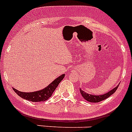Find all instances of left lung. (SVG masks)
Masks as SVG:
<instances>
[{"label": "left lung", "mask_w": 132, "mask_h": 132, "mask_svg": "<svg viewBox=\"0 0 132 132\" xmlns=\"http://www.w3.org/2000/svg\"><path fill=\"white\" fill-rule=\"evenodd\" d=\"M118 87L119 86L117 85V87H116L115 88H113V89L109 90L107 93L100 95H91V94H88L87 93H86V92L82 90L81 88H80V94H81L83 98H85L86 101H87L91 102V103H98V102L102 101L105 100V99H106V98L110 97L111 95H113L116 91Z\"/></svg>", "instance_id": "obj_1"}]
</instances>
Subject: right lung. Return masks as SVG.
I'll return each mask as SVG.
<instances>
[{"instance_id": "right-lung-1", "label": "right lung", "mask_w": 132, "mask_h": 132, "mask_svg": "<svg viewBox=\"0 0 132 132\" xmlns=\"http://www.w3.org/2000/svg\"><path fill=\"white\" fill-rule=\"evenodd\" d=\"M65 74H63L61 76H58L57 78L54 80V81L52 82L48 86L43 88L42 90H37L35 92H30V93H26V92H21L13 88V90L16 93L17 95L21 98L28 100L32 102H40L45 101L47 100L52 95L53 93L57 88V85L64 78Z\"/></svg>"}]
</instances>
